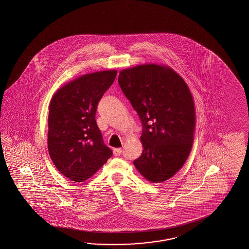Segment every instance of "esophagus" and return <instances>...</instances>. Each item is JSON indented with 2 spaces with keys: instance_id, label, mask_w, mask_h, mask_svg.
<instances>
[{
  "instance_id": "esophagus-1",
  "label": "esophagus",
  "mask_w": 249,
  "mask_h": 249,
  "mask_svg": "<svg viewBox=\"0 0 249 249\" xmlns=\"http://www.w3.org/2000/svg\"><path fill=\"white\" fill-rule=\"evenodd\" d=\"M121 153H122V148H114V155H115V156H117H117H120V155H121Z\"/></svg>"
}]
</instances>
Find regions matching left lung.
Wrapping results in <instances>:
<instances>
[{
	"mask_svg": "<svg viewBox=\"0 0 249 249\" xmlns=\"http://www.w3.org/2000/svg\"><path fill=\"white\" fill-rule=\"evenodd\" d=\"M118 83L143 124L142 156L133 164L152 183L183 166L194 141L196 110L185 81L167 65L142 64L119 73Z\"/></svg>",
	"mask_w": 249,
	"mask_h": 249,
	"instance_id": "obj_1",
	"label": "left lung"
}]
</instances>
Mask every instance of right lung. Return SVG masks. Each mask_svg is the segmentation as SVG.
<instances>
[{"label":"right lung","mask_w":249,"mask_h":249,"mask_svg":"<svg viewBox=\"0 0 249 249\" xmlns=\"http://www.w3.org/2000/svg\"><path fill=\"white\" fill-rule=\"evenodd\" d=\"M117 73L109 69L83 74L61 86L50 101L48 150L54 165L69 180L85 181L111 158L95 115Z\"/></svg>","instance_id":"right-lung-1"}]
</instances>
